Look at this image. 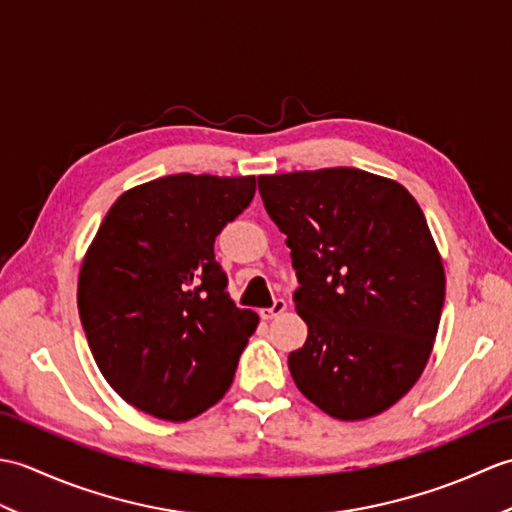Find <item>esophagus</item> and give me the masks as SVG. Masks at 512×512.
<instances>
[{"label":"esophagus","mask_w":512,"mask_h":512,"mask_svg":"<svg viewBox=\"0 0 512 512\" xmlns=\"http://www.w3.org/2000/svg\"><path fill=\"white\" fill-rule=\"evenodd\" d=\"M286 308H288V303H286L284 299H277L270 308H262V310H259V317H262L264 321H270V319L279 317L281 312H286Z\"/></svg>","instance_id":"1"}]
</instances>
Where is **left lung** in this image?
Listing matches in <instances>:
<instances>
[{"label":"left lung","mask_w":512,"mask_h":512,"mask_svg":"<svg viewBox=\"0 0 512 512\" xmlns=\"http://www.w3.org/2000/svg\"><path fill=\"white\" fill-rule=\"evenodd\" d=\"M257 182L308 323L292 380L336 420L378 416L418 383L440 325L447 279L422 209L400 182L352 167Z\"/></svg>","instance_id":"obj_1"}]
</instances>
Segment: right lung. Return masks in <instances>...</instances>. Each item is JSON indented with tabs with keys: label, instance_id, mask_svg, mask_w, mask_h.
Here are the masks:
<instances>
[{
	"label": "right lung",
	"instance_id": "add662e5",
	"mask_svg": "<svg viewBox=\"0 0 512 512\" xmlns=\"http://www.w3.org/2000/svg\"><path fill=\"white\" fill-rule=\"evenodd\" d=\"M255 176L178 173L125 191L85 250L79 314L96 365L129 405L184 422L233 383L259 317L239 310L213 244Z\"/></svg>",
	"mask_w": 512,
	"mask_h": 512
}]
</instances>
